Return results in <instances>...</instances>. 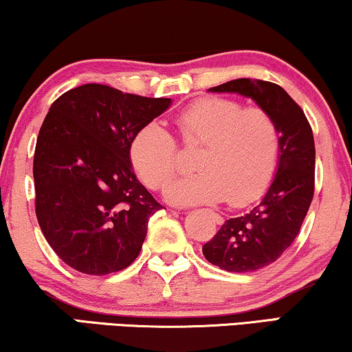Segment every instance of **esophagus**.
<instances>
[{
	"mask_svg": "<svg viewBox=\"0 0 352 352\" xmlns=\"http://www.w3.org/2000/svg\"><path fill=\"white\" fill-rule=\"evenodd\" d=\"M212 219H214V221L217 225H221L223 223V219H221V217L219 215V214H212Z\"/></svg>",
	"mask_w": 352,
	"mask_h": 352,
	"instance_id": "esophagus-1",
	"label": "esophagus"
}]
</instances>
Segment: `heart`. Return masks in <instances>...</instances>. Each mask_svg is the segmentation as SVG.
<instances>
[{
  "mask_svg": "<svg viewBox=\"0 0 352 352\" xmlns=\"http://www.w3.org/2000/svg\"><path fill=\"white\" fill-rule=\"evenodd\" d=\"M182 140L202 145L195 160L196 174L166 186V199L175 206L214 204L228 199L242 206L265 191L274 175L279 155V129L263 108H244L223 97L201 98L177 116ZM129 156L148 188L164 186L178 169L172 133L157 121L133 135Z\"/></svg>",
  "mask_w": 352,
  "mask_h": 352,
  "instance_id": "1",
  "label": "heart"
}]
</instances>
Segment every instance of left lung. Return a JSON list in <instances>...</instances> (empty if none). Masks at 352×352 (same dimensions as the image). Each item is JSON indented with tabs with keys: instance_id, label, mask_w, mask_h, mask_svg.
Wrapping results in <instances>:
<instances>
[{
	"instance_id": "left-lung-1",
	"label": "left lung",
	"mask_w": 352,
	"mask_h": 352,
	"mask_svg": "<svg viewBox=\"0 0 352 352\" xmlns=\"http://www.w3.org/2000/svg\"><path fill=\"white\" fill-rule=\"evenodd\" d=\"M209 92L252 98L274 118L279 129L277 169L265 196L244 214L228 219L202 247L212 265L230 273H252L279 258L298 234L313 201L316 150L305 113L274 82L232 79Z\"/></svg>"
}]
</instances>
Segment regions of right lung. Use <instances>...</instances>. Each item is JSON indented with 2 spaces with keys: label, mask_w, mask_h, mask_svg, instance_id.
Wrapping results in <instances>:
<instances>
[{
  "label": "right lung",
  "mask_w": 352,
  "mask_h": 352,
  "mask_svg": "<svg viewBox=\"0 0 352 352\" xmlns=\"http://www.w3.org/2000/svg\"><path fill=\"white\" fill-rule=\"evenodd\" d=\"M170 98L82 84L62 94L39 129L33 160L36 217L47 244L79 273L127 268L162 206L137 180L129 148Z\"/></svg>",
  "instance_id": "right-lung-1"
}]
</instances>
